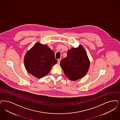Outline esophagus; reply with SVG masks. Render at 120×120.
I'll use <instances>...</instances> for the list:
<instances>
[{"instance_id": "1", "label": "esophagus", "mask_w": 120, "mask_h": 120, "mask_svg": "<svg viewBox=\"0 0 120 120\" xmlns=\"http://www.w3.org/2000/svg\"><path fill=\"white\" fill-rule=\"evenodd\" d=\"M60 61H61V58H59V59H58V63L59 64H60Z\"/></svg>"}]
</instances>
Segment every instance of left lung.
I'll use <instances>...</instances> for the list:
<instances>
[{
  "label": "left lung",
  "instance_id": "obj_1",
  "mask_svg": "<svg viewBox=\"0 0 120 120\" xmlns=\"http://www.w3.org/2000/svg\"><path fill=\"white\" fill-rule=\"evenodd\" d=\"M90 60L84 47L79 45L67 52V56L61 60L60 67L66 76L75 81L85 76L90 67Z\"/></svg>",
  "mask_w": 120,
  "mask_h": 120
}]
</instances>
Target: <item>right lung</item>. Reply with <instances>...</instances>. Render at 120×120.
Segmentation results:
<instances>
[{
    "instance_id": "obj_1",
    "label": "right lung",
    "mask_w": 120,
    "mask_h": 120,
    "mask_svg": "<svg viewBox=\"0 0 120 120\" xmlns=\"http://www.w3.org/2000/svg\"><path fill=\"white\" fill-rule=\"evenodd\" d=\"M57 62L53 50L47 45L39 42L26 53L24 57L26 70L30 74L38 79L48 74Z\"/></svg>"
}]
</instances>
